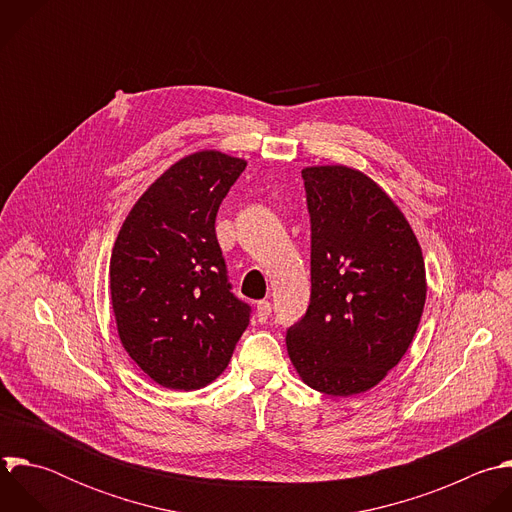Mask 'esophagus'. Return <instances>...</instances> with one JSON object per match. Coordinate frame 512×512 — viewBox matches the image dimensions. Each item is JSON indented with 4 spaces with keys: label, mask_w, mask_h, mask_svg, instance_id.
I'll return each instance as SVG.
<instances>
[{
    "label": "esophagus",
    "mask_w": 512,
    "mask_h": 512,
    "mask_svg": "<svg viewBox=\"0 0 512 512\" xmlns=\"http://www.w3.org/2000/svg\"><path fill=\"white\" fill-rule=\"evenodd\" d=\"M270 313H272V304L268 300H260L256 302V317H258V323H266L270 319Z\"/></svg>",
    "instance_id": "esophagus-1"
}]
</instances>
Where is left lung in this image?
<instances>
[{"label": "left lung", "instance_id": "obj_1", "mask_svg": "<svg viewBox=\"0 0 512 512\" xmlns=\"http://www.w3.org/2000/svg\"><path fill=\"white\" fill-rule=\"evenodd\" d=\"M311 216V302L286 329L302 381L347 397L377 385L410 347L426 302L422 248L361 171L302 169Z\"/></svg>", "mask_w": 512, "mask_h": 512}]
</instances>
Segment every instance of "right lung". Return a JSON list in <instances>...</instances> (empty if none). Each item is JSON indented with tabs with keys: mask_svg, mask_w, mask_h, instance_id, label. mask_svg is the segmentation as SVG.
<instances>
[{
	"mask_svg": "<svg viewBox=\"0 0 512 512\" xmlns=\"http://www.w3.org/2000/svg\"><path fill=\"white\" fill-rule=\"evenodd\" d=\"M244 159L193 153L133 206L111 256L121 343L155 383L199 389L230 363L252 306L232 292L216 216Z\"/></svg>",
	"mask_w": 512,
	"mask_h": 512,
	"instance_id": "right-lung-1",
	"label": "right lung"
}]
</instances>
